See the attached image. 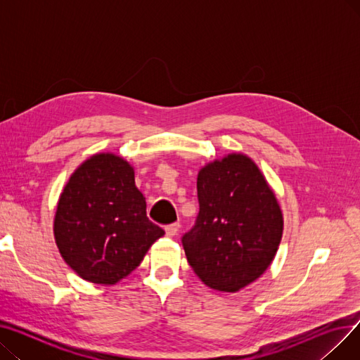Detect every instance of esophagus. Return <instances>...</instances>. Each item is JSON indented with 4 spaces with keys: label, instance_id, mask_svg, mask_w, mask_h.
Masks as SVG:
<instances>
[{
    "label": "esophagus",
    "instance_id": "34e87169",
    "mask_svg": "<svg viewBox=\"0 0 360 360\" xmlns=\"http://www.w3.org/2000/svg\"><path fill=\"white\" fill-rule=\"evenodd\" d=\"M179 228H181V224H179V223H172V224H167L166 228H165V231H166V235H167V236H175V235H178V232H179Z\"/></svg>",
    "mask_w": 360,
    "mask_h": 360
}]
</instances>
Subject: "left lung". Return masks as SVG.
Masks as SVG:
<instances>
[{"mask_svg":"<svg viewBox=\"0 0 360 360\" xmlns=\"http://www.w3.org/2000/svg\"><path fill=\"white\" fill-rule=\"evenodd\" d=\"M200 212L182 236L194 273L212 289L238 292L264 274L283 235L277 198L254 160L231 153L202 166Z\"/></svg>","mask_w":360,"mask_h":360,"instance_id":"8db88e82","label":"left lung"}]
</instances>
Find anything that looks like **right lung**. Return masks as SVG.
<instances>
[{
	"label": "right lung",
	"instance_id": "add662e5",
	"mask_svg": "<svg viewBox=\"0 0 360 360\" xmlns=\"http://www.w3.org/2000/svg\"><path fill=\"white\" fill-rule=\"evenodd\" d=\"M165 235L146 214L134 167L113 153H98L70 176L53 219L61 257L82 278L115 285L136 270Z\"/></svg>",
	"mask_w": 360,
	"mask_h": 360
}]
</instances>
